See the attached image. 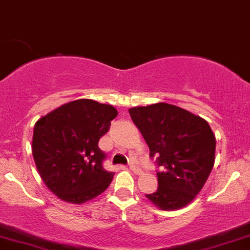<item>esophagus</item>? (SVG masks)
I'll return each mask as SVG.
<instances>
[{"label": "esophagus", "instance_id": "1", "mask_svg": "<svg viewBox=\"0 0 250 250\" xmlns=\"http://www.w3.org/2000/svg\"><path fill=\"white\" fill-rule=\"evenodd\" d=\"M130 169L132 171H135L136 174H142V169L138 167V165H137L136 162H131L130 163Z\"/></svg>", "mask_w": 250, "mask_h": 250}]
</instances>
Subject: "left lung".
<instances>
[{
    "mask_svg": "<svg viewBox=\"0 0 250 250\" xmlns=\"http://www.w3.org/2000/svg\"><path fill=\"white\" fill-rule=\"evenodd\" d=\"M156 158L158 187L146 197L161 210H179L192 203L214 165L216 138L203 118L165 103L128 109Z\"/></svg>",
    "mask_w": 250,
    "mask_h": 250,
    "instance_id": "1",
    "label": "left lung"
}]
</instances>
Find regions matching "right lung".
I'll list each match as a JSON object with an SVG mask.
<instances>
[{"instance_id": "obj_1", "label": "right lung", "mask_w": 250, "mask_h": 250, "mask_svg": "<svg viewBox=\"0 0 250 250\" xmlns=\"http://www.w3.org/2000/svg\"><path fill=\"white\" fill-rule=\"evenodd\" d=\"M118 115L111 104L89 99L71 101L34 125L32 154L39 175L53 194L83 204L104 192L114 173L104 170L99 139Z\"/></svg>"}]
</instances>
